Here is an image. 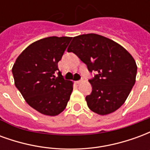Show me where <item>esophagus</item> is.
Here are the masks:
<instances>
[{
	"label": "esophagus",
	"mask_w": 150,
	"mask_h": 150,
	"mask_svg": "<svg viewBox=\"0 0 150 150\" xmlns=\"http://www.w3.org/2000/svg\"><path fill=\"white\" fill-rule=\"evenodd\" d=\"M83 80H84V79H83V78H82L80 80H79V81H76L75 83H76L77 84H79V83H81L82 82H83Z\"/></svg>",
	"instance_id": "34e87169"
}]
</instances>
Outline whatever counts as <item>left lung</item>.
<instances>
[{"label": "left lung", "mask_w": 150, "mask_h": 150, "mask_svg": "<svg viewBox=\"0 0 150 150\" xmlns=\"http://www.w3.org/2000/svg\"><path fill=\"white\" fill-rule=\"evenodd\" d=\"M96 75L89 83L92 91L86 96L88 108L104 116L121 107L136 82L137 67L122 46L96 34L73 38L67 48Z\"/></svg>", "instance_id": "1"}]
</instances>
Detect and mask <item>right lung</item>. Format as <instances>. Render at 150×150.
Here are the masks:
<instances>
[{
	"mask_svg": "<svg viewBox=\"0 0 150 150\" xmlns=\"http://www.w3.org/2000/svg\"><path fill=\"white\" fill-rule=\"evenodd\" d=\"M71 40L55 36L38 40L21 53L13 66L16 88L26 103L43 115L60 114L71 97L73 82L64 79L58 67Z\"/></svg>",
	"mask_w": 150,
	"mask_h": 150,
	"instance_id": "right-lung-1",
	"label": "right lung"
}]
</instances>
